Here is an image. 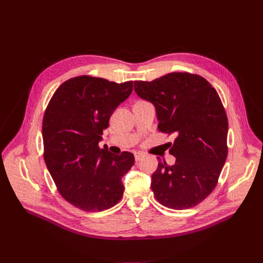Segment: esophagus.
I'll return each mask as SVG.
<instances>
[{
    "mask_svg": "<svg viewBox=\"0 0 263 263\" xmlns=\"http://www.w3.org/2000/svg\"><path fill=\"white\" fill-rule=\"evenodd\" d=\"M144 157H145L144 154L136 153V154H135V160H136V161H140L141 159H144Z\"/></svg>",
    "mask_w": 263,
    "mask_h": 263,
    "instance_id": "34e87169",
    "label": "esophagus"
}]
</instances>
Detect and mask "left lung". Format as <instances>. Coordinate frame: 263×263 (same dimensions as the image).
Listing matches in <instances>:
<instances>
[{
    "label": "left lung",
    "instance_id": "obj_1",
    "mask_svg": "<svg viewBox=\"0 0 263 263\" xmlns=\"http://www.w3.org/2000/svg\"><path fill=\"white\" fill-rule=\"evenodd\" d=\"M134 87L154 104L158 129L177 136L169 142L176 163L158 158L151 176L157 201L172 210L194 208L213 192L227 158L228 121L216 90L204 78L186 72L135 81Z\"/></svg>",
    "mask_w": 263,
    "mask_h": 263
}]
</instances>
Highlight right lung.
<instances>
[{
	"instance_id": "1",
	"label": "right lung",
	"mask_w": 263,
	"mask_h": 263,
	"mask_svg": "<svg viewBox=\"0 0 263 263\" xmlns=\"http://www.w3.org/2000/svg\"><path fill=\"white\" fill-rule=\"evenodd\" d=\"M132 92L133 81L76 77L58 87L46 108V165L61 196L82 211L108 210L124 194L122 178L133 166L134 155H114L99 142L110 115Z\"/></svg>"
}]
</instances>
